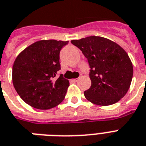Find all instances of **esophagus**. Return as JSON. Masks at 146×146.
Returning <instances> with one entry per match:
<instances>
[{"label":"esophagus","instance_id":"34e87169","mask_svg":"<svg viewBox=\"0 0 146 146\" xmlns=\"http://www.w3.org/2000/svg\"><path fill=\"white\" fill-rule=\"evenodd\" d=\"M77 80H78V79H72V81H73V82H77Z\"/></svg>","mask_w":146,"mask_h":146}]
</instances>
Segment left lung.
<instances>
[{
	"mask_svg": "<svg viewBox=\"0 0 146 146\" xmlns=\"http://www.w3.org/2000/svg\"><path fill=\"white\" fill-rule=\"evenodd\" d=\"M82 51L90 67L92 85L84 92L85 98L100 106L112 105L128 91L133 65L128 54L117 43L101 36H91L72 40Z\"/></svg>",
	"mask_w": 146,
	"mask_h": 146,
	"instance_id": "8db88e82",
	"label": "left lung"
}]
</instances>
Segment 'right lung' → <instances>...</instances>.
Here are the masks:
<instances>
[{
    "label": "right lung",
    "instance_id": "add662e5",
    "mask_svg": "<svg viewBox=\"0 0 146 146\" xmlns=\"http://www.w3.org/2000/svg\"><path fill=\"white\" fill-rule=\"evenodd\" d=\"M69 41L40 40L19 54L13 66V83L26 104L49 110L64 100L69 81L61 70L60 52Z\"/></svg>",
    "mask_w": 146,
    "mask_h": 146
}]
</instances>
